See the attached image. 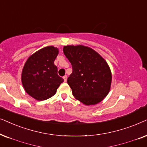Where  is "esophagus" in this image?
I'll return each mask as SVG.
<instances>
[{
    "instance_id": "34e87169",
    "label": "esophagus",
    "mask_w": 147,
    "mask_h": 147,
    "mask_svg": "<svg viewBox=\"0 0 147 147\" xmlns=\"http://www.w3.org/2000/svg\"><path fill=\"white\" fill-rule=\"evenodd\" d=\"M63 79H64V82H66V80H67V76H66V75L64 76V77H63Z\"/></svg>"
}]
</instances>
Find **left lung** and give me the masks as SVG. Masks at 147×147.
I'll return each instance as SVG.
<instances>
[{"label":"left lung","mask_w":147,"mask_h":147,"mask_svg":"<svg viewBox=\"0 0 147 147\" xmlns=\"http://www.w3.org/2000/svg\"><path fill=\"white\" fill-rule=\"evenodd\" d=\"M63 52L72 65V72L67 83L73 96L87 105L102 101L111 83V70L106 61L87 46H66Z\"/></svg>","instance_id":"left-lung-1"}]
</instances>
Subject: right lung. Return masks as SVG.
I'll list each match as a JSON object with an SVG mask.
<instances>
[{
	"mask_svg": "<svg viewBox=\"0 0 147 147\" xmlns=\"http://www.w3.org/2000/svg\"><path fill=\"white\" fill-rule=\"evenodd\" d=\"M58 54V48L45 47L32 54L25 62L21 81L26 93L36 100L44 101L53 96L64 81L54 65Z\"/></svg>",
	"mask_w": 147,
	"mask_h": 147,
	"instance_id": "obj_1",
	"label": "right lung"
}]
</instances>
